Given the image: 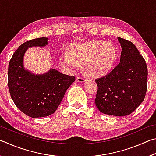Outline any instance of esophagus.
I'll return each instance as SVG.
<instances>
[{
    "instance_id": "1",
    "label": "esophagus",
    "mask_w": 156,
    "mask_h": 156,
    "mask_svg": "<svg viewBox=\"0 0 156 156\" xmlns=\"http://www.w3.org/2000/svg\"><path fill=\"white\" fill-rule=\"evenodd\" d=\"M87 80V79L84 78L83 77H78L77 78V81L79 83H85V82Z\"/></svg>"
}]
</instances>
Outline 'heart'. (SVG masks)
Here are the masks:
<instances>
[{"label":"heart","mask_w":156,"mask_h":156,"mask_svg":"<svg viewBox=\"0 0 156 156\" xmlns=\"http://www.w3.org/2000/svg\"><path fill=\"white\" fill-rule=\"evenodd\" d=\"M116 57L117 49L114 44L102 41L92 40L87 43L71 44L68 54H62L60 61L63 67L71 72L78 70L83 63L87 73L98 77L110 72Z\"/></svg>","instance_id":"heart-1"}]
</instances>
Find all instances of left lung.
<instances>
[{
    "instance_id": "1",
    "label": "left lung",
    "mask_w": 156,
    "mask_h": 156,
    "mask_svg": "<svg viewBox=\"0 0 156 156\" xmlns=\"http://www.w3.org/2000/svg\"><path fill=\"white\" fill-rule=\"evenodd\" d=\"M122 47L120 63L109 74L98 78L95 103L100 112L128 115L143 101L148 71L146 62L131 42L117 38Z\"/></svg>"
}]
</instances>
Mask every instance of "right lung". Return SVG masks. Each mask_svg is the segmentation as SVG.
<instances>
[{"instance_id":"obj_1","label":"right lung","mask_w":156,"mask_h":156,"mask_svg":"<svg viewBox=\"0 0 156 156\" xmlns=\"http://www.w3.org/2000/svg\"><path fill=\"white\" fill-rule=\"evenodd\" d=\"M48 38L25 42L13 54L8 68V87L18 109L31 118L46 117L58 109L67 89L75 81L74 76L63 74L51 68L44 73L35 74L24 67L23 59L30 47H43Z\"/></svg>"}]
</instances>
